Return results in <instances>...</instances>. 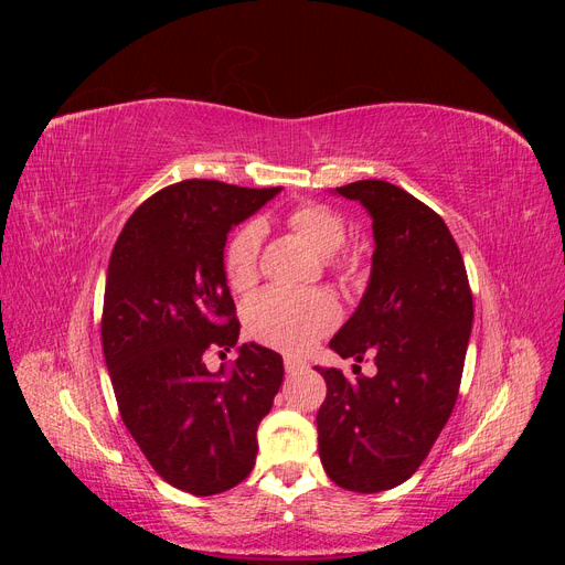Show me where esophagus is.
<instances>
[{"instance_id": "esophagus-1", "label": "esophagus", "mask_w": 565, "mask_h": 565, "mask_svg": "<svg viewBox=\"0 0 565 565\" xmlns=\"http://www.w3.org/2000/svg\"><path fill=\"white\" fill-rule=\"evenodd\" d=\"M306 365H303V361H299V358H285V370L287 372H299V370H303Z\"/></svg>"}]
</instances>
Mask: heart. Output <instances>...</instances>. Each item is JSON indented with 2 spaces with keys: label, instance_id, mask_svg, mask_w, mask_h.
Segmentation results:
<instances>
[{
  "label": "heart",
  "instance_id": "1",
  "mask_svg": "<svg viewBox=\"0 0 565 565\" xmlns=\"http://www.w3.org/2000/svg\"><path fill=\"white\" fill-rule=\"evenodd\" d=\"M292 226L320 256H330L332 268H347V259L332 256L347 241V224L334 210L318 202L299 204L289 214ZM264 241V224L259 218L245 221L224 249V273L233 289H247L259 278V254ZM249 334L266 347L287 353H303L324 332L339 322V303L330 292L311 289L268 287L254 295L245 306Z\"/></svg>",
  "mask_w": 565,
  "mask_h": 565
}]
</instances>
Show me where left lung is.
<instances>
[{
    "label": "left lung",
    "instance_id": "left-lung-1",
    "mask_svg": "<svg viewBox=\"0 0 565 565\" xmlns=\"http://www.w3.org/2000/svg\"><path fill=\"white\" fill-rule=\"evenodd\" d=\"M372 216V276L355 313L330 347L341 358H372L351 380L316 367L328 396L318 409L320 461L353 492L396 488L429 455L459 393L473 297L446 221L403 188L367 179L337 188Z\"/></svg>",
    "mask_w": 565,
    "mask_h": 565
}]
</instances>
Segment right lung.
Listing matches in <instances>:
<instances>
[{"label":"right lung","instance_id":"obj_1","mask_svg":"<svg viewBox=\"0 0 565 565\" xmlns=\"http://www.w3.org/2000/svg\"><path fill=\"white\" fill-rule=\"evenodd\" d=\"M280 191L167 185L129 216L110 254L100 339L119 415L150 467L198 498L249 476L256 429L282 384V358L264 347L243 344L228 374L202 361L241 337L224 273L228 231Z\"/></svg>","mask_w":565,"mask_h":565}]
</instances>
